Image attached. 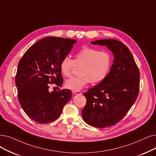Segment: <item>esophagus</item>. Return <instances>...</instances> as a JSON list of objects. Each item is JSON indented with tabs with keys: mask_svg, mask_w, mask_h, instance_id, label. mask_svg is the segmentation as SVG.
<instances>
[{
	"mask_svg": "<svg viewBox=\"0 0 156 156\" xmlns=\"http://www.w3.org/2000/svg\"><path fill=\"white\" fill-rule=\"evenodd\" d=\"M72 93H73V94H75V95H80L82 94V93L80 92V91H72Z\"/></svg>",
	"mask_w": 156,
	"mask_h": 156,
	"instance_id": "esophagus-1",
	"label": "esophagus"
}]
</instances>
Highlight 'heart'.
Listing matches in <instances>:
<instances>
[{"instance_id": "obj_1", "label": "heart", "mask_w": 156, "mask_h": 156, "mask_svg": "<svg viewBox=\"0 0 156 156\" xmlns=\"http://www.w3.org/2000/svg\"><path fill=\"white\" fill-rule=\"evenodd\" d=\"M112 63L110 53L90 46H84L75 55L73 60L68 55L61 59L59 69L65 77L71 76L75 65H81L79 76L66 80L65 86L72 91H79L90 83H98L104 80L109 72Z\"/></svg>"}]
</instances>
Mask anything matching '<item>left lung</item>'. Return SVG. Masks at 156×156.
<instances>
[{
	"mask_svg": "<svg viewBox=\"0 0 156 156\" xmlns=\"http://www.w3.org/2000/svg\"><path fill=\"white\" fill-rule=\"evenodd\" d=\"M91 43L107 46L115 58L106 78L84 93L83 120L93 127L104 128L119 122L133 106L139 94L140 74L133 55L122 42L105 39Z\"/></svg>",
	"mask_w": 156,
	"mask_h": 156,
	"instance_id": "obj_1",
	"label": "left lung"
}]
</instances>
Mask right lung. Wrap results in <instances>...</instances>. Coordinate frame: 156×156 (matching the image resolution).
I'll use <instances>...</instances> for the list:
<instances>
[{
	"instance_id": "add662e5",
	"label": "right lung",
	"mask_w": 156,
	"mask_h": 156,
	"mask_svg": "<svg viewBox=\"0 0 156 156\" xmlns=\"http://www.w3.org/2000/svg\"><path fill=\"white\" fill-rule=\"evenodd\" d=\"M76 40L47 37L31 46L18 65L15 84L18 98L28 116L39 123L60 116L72 97L70 90L49 92V84H63L59 63L71 51Z\"/></svg>"
}]
</instances>
